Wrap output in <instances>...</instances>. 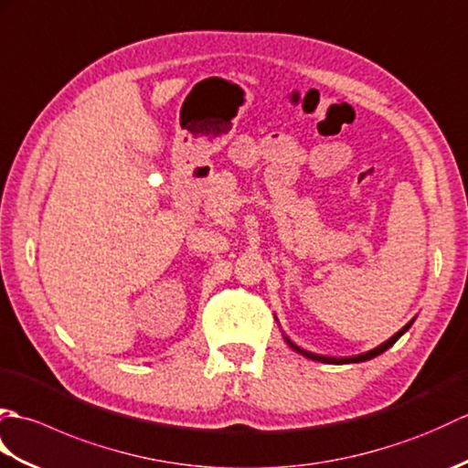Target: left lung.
<instances>
[{
    "label": "left lung",
    "mask_w": 468,
    "mask_h": 468,
    "mask_svg": "<svg viewBox=\"0 0 468 468\" xmlns=\"http://www.w3.org/2000/svg\"><path fill=\"white\" fill-rule=\"evenodd\" d=\"M414 322V320H412ZM412 322H409L406 324L400 332H396L390 340H386L384 344H380L378 347H374V350H370V352H366V354H360V356H352V357H327V356H317V354H312V352H305V350H302L300 346H295L290 337H285V342L290 344V347H293L295 352H300L302 356H305V357H310V360H315V362H325V364H356V362H366V360H372V357H376V356H380L382 352H386L388 347H392L396 342H399V337L404 334V332H409V327L412 325Z\"/></svg>",
    "instance_id": "8db88e82"
}]
</instances>
